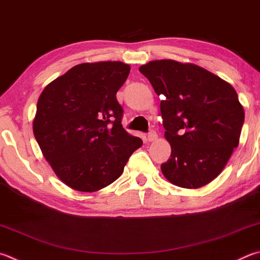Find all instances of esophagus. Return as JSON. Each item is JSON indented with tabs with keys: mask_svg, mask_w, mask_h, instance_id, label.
<instances>
[{
	"mask_svg": "<svg viewBox=\"0 0 260 260\" xmlns=\"http://www.w3.org/2000/svg\"><path fill=\"white\" fill-rule=\"evenodd\" d=\"M157 138H158L157 133H155L154 131H150V133L148 134V141H149V142H152V141H155V140H157Z\"/></svg>",
	"mask_w": 260,
	"mask_h": 260,
	"instance_id": "1",
	"label": "esophagus"
}]
</instances>
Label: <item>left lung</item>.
I'll return each instance as SVG.
<instances>
[{
    "label": "left lung",
    "mask_w": 260,
    "mask_h": 260,
    "mask_svg": "<svg viewBox=\"0 0 260 260\" xmlns=\"http://www.w3.org/2000/svg\"><path fill=\"white\" fill-rule=\"evenodd\" d=\"M160 102L172 153L164 176L185 188L205 186L223 171L237 148L244 110L231 84L193 63L154 60L140 67Z\"/></svg>",
    "instance_id": "1"
}]
</instances>
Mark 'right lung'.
Instances as JSON below:
<instances>
[{"instance_id": "right-lung-1", "label": "right lung", "mask_w": 260, "mask_h": 260, "mask_svg": "<svg viewBox=\"0 0 260 260\" xmlns=\"http://www.w3.org/2000/svg\"><path fill=\"white\" fill-rule=\"evenodd\" d=\"M131 67L120 61L81 63L46 86L32 131L66 185L95 192L115 182L142 140L122 128L116 94Z\"/></svg>"}]
</instances>
